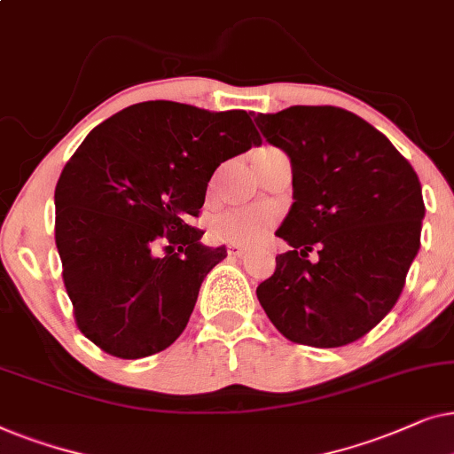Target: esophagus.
Here are the masks:
<instances>
[{"mask_svg": "<svg viewBox=\"0 0 454 454\" xmlns=\"http://www.w3.org/2000/svg\"><path fill=\"white\" fill-rule=\"evenodd\" d=\"M245 253H247V249H245V247H240V245L228 247V255H232V257H243Z\"/></svg>", "mask_w": 454, "mask_h": 454, "instance_id": "34e87169", "label": "esophagus"}]
</instances>
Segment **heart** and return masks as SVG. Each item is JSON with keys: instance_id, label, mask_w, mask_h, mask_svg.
I'll use <instances>...</instances> for the list:
<instances>
[{"instance_id": "obj_1", "label": "heart", "mask_w": 454, "mask_h": 454, "mask_svg": "<svg viewBox=\"0 0 454 454\" xmlns=\"http://www.w3.org/2000/svg\"><path fill=\"white\" fill-rule=\"evenodd\" d=\"M276 223V211L265 205L231 207L215 214L209 231L217 240L232 245H253L262 240Z\"/></svg>"}]
</instances>
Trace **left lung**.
Wrapping results in <instances>:
<instances>
[{"label": "left lung", "instance_id": "left-lung-1", "mask_svg": "<svg viewBox=\"0 0 454 454\" xmlns=\"http://www.w3.org/2000/svg\"><path fill=\"white\" fill-rule=\"evenodd\" d=\"M265 141L293 166V205L276 237L293 249L257 286L288 340L334 348L388 316L419 251L421 184L395 145L334 106L257 114ZM318 249V262L307 260Z\"/></svg>", "mask_w": 454, "mask_h": 454}]
</instances>
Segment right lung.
<instances>
[{"instance_id":"add662e5","label":"right lung","mask_w":454,"mask_h":454,"mask_svg":"<svg viewBox=\"0 0 454 454\" xmlns=\"http://www.w3.org/2000/svg\"><path fill=\"white\" fill-rule=\"evenodd\" d=\"M262 145L245 110L143 101L95 126L56 186V245L76 325L120 359L170 347L226 257L191 226L222 161ZM165 251L161 252L160 249Z\"/></svg>"}]
</instances>
